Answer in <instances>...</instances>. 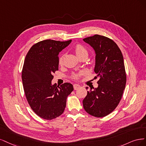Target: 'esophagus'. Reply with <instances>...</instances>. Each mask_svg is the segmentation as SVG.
<instances>
[{"label":"esophagus","mask_w":146,"mask_h":146,"mask_svg":"<svg viewBox=\"0 0 146 146\" xmlns=\"http://www.w3.org/2000/svg\"><path fill=\"white\" fill-rule=\"evenodd\" d=\"M73 87H74V89L75 90H78V89H79L80 87H81V86H80L79 84H75L73 85Z\"/></svg>","instance_id":"esophagus-1"}]
</instances>
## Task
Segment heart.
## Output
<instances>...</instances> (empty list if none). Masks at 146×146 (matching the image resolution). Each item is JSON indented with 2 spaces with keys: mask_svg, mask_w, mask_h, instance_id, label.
<instances>
[{
  "mask_svg": "<svg viewBox=\"0 0 146 146\" xmlns=\"http://www.w3.org/2000/svg\"><path fill=\"white\" fill-rule=\"evenodd\" d=\"M74 51L75 53H76V54L77 55L78 57L79 56H81L82 55H86L87 56L88 55V51L86 49V47H84V46L81 44H77L76 46H75L74 47ZM63 56H61L59 58V64H62V62H63ZM82 74V73H76V74H74L73 75V78L74 79H78L79 78V76H81V75Z\"/></svg>",
  "mask_w": 146,
  "mask_h": 146,
  "instance_id": "obj_1",
  "label": "heart"
}]
</instances>
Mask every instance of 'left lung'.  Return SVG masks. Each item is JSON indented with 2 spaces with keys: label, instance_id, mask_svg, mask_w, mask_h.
Instances as JSON below:
<instances>
[{
  "label": "left lung",
  "instance_id": "8db88e82",
  "mask_svg": "<svg viewBox=\"0 0 146 146\" xmlns=\"http://www.w3.org/2000/svg\"><path fill=\"white\" fill-rule=\"evenodd\" d=\"M83 40L95 51L94 72L100 78L98 87L87 91L83 107L88 114L102 117L115 109L123 96L126 84L123 56L115 42L107 37L95 35Z\"/></svg>",
  "mask_w": 146,
  "mask_h": 146
}]
</instances>
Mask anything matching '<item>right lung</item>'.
<instances>
[{
	"mask_svg": "<svg viewBox=\"0 0 146 146\" xmlns=\"http://www.w3.org/2000/svg\"><path fill=\"white\" fill-rule=\"evenodd\" d=\"M71 42L42 40L33 45L26 55L22 72L23 89L32 110L43 119L62 115L67 96L73 90L70 83L60 86L51 83L53 74L59 69V53Z\"/></svg>",
	"mask_w": 146,
	"mask_h": 146,
	"instance_id": "1",
	"label": "right lung"
}]
</instances>
